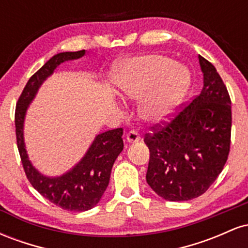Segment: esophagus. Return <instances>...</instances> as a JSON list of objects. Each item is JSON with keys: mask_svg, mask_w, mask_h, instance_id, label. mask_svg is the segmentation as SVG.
Returning a JSON list of instances; mask_svg holds the SVG:
<instances>
[{"mask_svg": "<svg viewBox=\"0 0 248 248\" xmlns=\"http://www.w3.org/2000/svg\"><path fill=\"white\" fill-rule=\"evenodd\" d=\"M140 134L136 132V130H130L126 135V140L128 143H136V142L140 141Z\"/></svg>", "mask_w": 248, "mask_h": 248, "instance_id": "1", "label": "esophagus"}]
</instances>
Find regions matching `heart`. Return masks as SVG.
I'll return each instance as SVG.
<instances>
[{
	"label": "heart",
	"mask_w": 248,
	"mask_h": 248,
	"mask_svg": "<svg viewBox=\"0 0 248 248\" xmlns=\"http://www.w3.org/2000/svg\"><path fill=\"white\" fill-rule=\"evenodd\" d=\"M112 81L124 96L140 100L142 118L149 122L167 121L181 106L191 87L190 70L162 55L124 59L113 67Z\"/></svg>",
	"instance_id": "obj_1"
}]
</instances>
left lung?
Wrapping results in <instances>:
<instances>
[{
    "instance_id": "8db88e82",
    "label": "left lung",
    "mask_w": 248,
    "mask_h": 248,
    "mask_svg": "<svg viewBox=\"0 0 248 248\" xmlns=\"http://www.w3.org/2000/svg\"><path fill=\"white\" fill-rule=\"evenodd\" d=\"M202 92L167 126L147 134L150 158L146 179L162 198L190 201L211 186L227 161L231 144V99L210 62L198 56Z\"/></svg>"
}]
</instances>
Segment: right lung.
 <instances>
[{
    "label": "right lung",
    "instance_id": "add662e5",
    "mask_svg": "<svg viewBox=\"0 0 248 248\" xmlns=\"http://www.w3.org/2000/svg\"><path fill=\"white\" fill-rule=\"evenodd\" d=\"M86 51L57 53L29 79L16 105L15 127L17 148L25 175L35 189L51 203L67 211H87L94 207L106 191L113 164L124 149L122 128L98 134L86 154L75 167L61 176L43 175L32 166L25 149L24 121L28 107L32 102L43 82L62 62L81 58Z\"/></svg>",
    "mask_w": 248,
    "mask_h": 248
}]
</instances>
